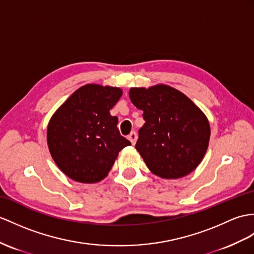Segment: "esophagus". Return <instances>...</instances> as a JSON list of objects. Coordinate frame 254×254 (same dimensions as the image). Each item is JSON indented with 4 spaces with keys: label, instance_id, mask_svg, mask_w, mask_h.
Wrapping results in <instances>:
<instances>
[{
    "label": "esophagus",
    "instance_id": "obj_1",
    "mask_svg": "<svg viewBox=\"0 0 254 254\" xmlns=\"http://www.w3.org/2000/svg\"><path fill=\"white\" fill-rule=\"evenodd\" d=\"M128 139H129V141L131 142L132 143V145H134L135 144V142H137V139H138V135H137V132H134V131H132L130 134L128 135Z\"/></svg>",
    "mask_w": 254,
    "mask_h": 254
}]
</instances>
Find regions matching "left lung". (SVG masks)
Listing matches in <instances>:
<instances>
[{
	"label": "left lung",
	"instance_id": "1",
	"mask_svg": "<svg viewBox=\"0 0 254 254\" xmlns=\"http://www.w3.org/2000/svg\"><path fill=\"white\" fill-rule=\"evenodd\" d=\"M129 98L143 111L135 148L147 168L163 179L190 174L207 152L210 125L206 115L181 91L167 85L131 88Z\"/></svg>",
	"mask_w": 254,
	"mask_h": 254
}]
</instances>
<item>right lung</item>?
<instances>
[{"label": "right lung", "instance_id": "right-lung-1", "mask_svg": "<svg viewBox=\"0 0 254 254\" xmlns=\"http://www.w3.org/2000/svg\"><path fill=\"white\" fill-rule=\"evenodd\" d=\"M123 95L119 87L87 84L66 99L47 127L49 152L72 180L97 183L112 168L130 141L121 135L119 119L110 114Z\"/></svg>", "mask_w": 254, "mask_h": 254}]
</instances>
